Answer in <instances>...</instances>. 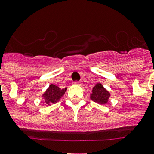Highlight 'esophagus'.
Wrapping results in <instances>:
<instances>
[{"label": "esophagus", "instance_id": "1", "mask_svg": "<svg viewBox=\"0 0 154 154\" xmlns=\"http://www.w3.org/2000/svg\"><path fill=\"white\" fill-rule=\"evenodd\" d=\"M73 84L77 85H82V82H73Z\"/></svg>", "mask_w": 154, "mask_h": 154}]
</instances>
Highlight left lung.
<instances>
[{"label": "left lung", "mask_w": 154, "mask_h": 154, "mask_svg": "<svg viewBox=\"0 0 154 154\" xmlns=\"http://www.w3.org/2000/svg\"><path fill=\"white\" fill-rule=\"evenodd\" d=\"M110 97V93L103 86L101 83H97L92 89L90 94V99L94 102L101 105H105L109 101Z\"/></svg>", "instance_id": "8db88e82"}]
</instances>
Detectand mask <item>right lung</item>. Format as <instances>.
<instances>
[{"instance_id":"add662e5","label":"right lung","mask_w":154,"mask_h":154,"mask_svg":"<svg viewBox=\"0 0 154 154\" xmlns=\"http://www.w3.org/2000/svg\"><path fill=\"white\" fill-rule=\"evenodd\" d=\"M66 89L67 88H65V89H61L55 85L51 84L44 94H42V97L45 100V102L48 105H50L51 104H55L60 101V98L65 94Z\"/></svg>"}]
</instances>
